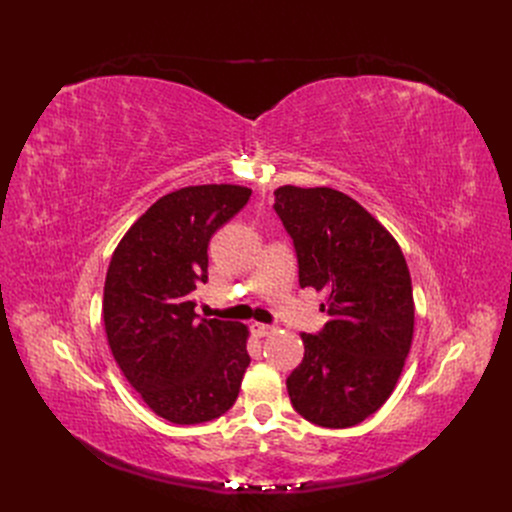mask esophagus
<instances>
[{
  "label": "esophagus",
  "instance_id": "34e87169",
  "mask_svg": "<svg viewBox=\"0 0 512 512\" xmlns=\"http://www.w3.org/2000/svg\"><path fill=\"white\" fill-rule=\"evenodd\" d=\"M253 332L257 336H270L272 332H276V326H270V324H253Z\"/></svg>",
  "mask_w": 512,
  "mask_h": 512
}]
</instances>
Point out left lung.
Masks as SVG:
<instances>
[{"mask_svg":"<svg viewBox=\"0 0 512 512\" xmlns=\"http://www.w3.org/2000/svg\"><path fill=\"white\" fill-rule=\"evenodd\" d=\"M274 209L292 238L301 288L326 292L330 321L301 334L305 357L288 380L294 411L351 427L392 394L411 351L415 305L398 242L355 199L328 186H280Z\"/></svg>","mask_w":512,"mask_h":512,"instance_id":"obj_1","label":"left lung"}]
</instances>
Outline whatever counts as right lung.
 <instances>
[{
	"label": "right lung",
	"mask_w": 512,
	"mask_h": 512,
	"mask_svg": "<svg viewBox=\"0 0 512 512\" xmlns=\"http://www.w3.org/2000/svg\"><path fill=\"white\" fill-rule=\"evenodd\" d=\"M251 188L186 186L155 201L112 255L103 321L124 378L159 417L195 425L224 415L238 396L247 326L197 319L193 292L207 282L213 232L247 205Z\"/></svg>",
	"instance_id": "1"
}]
</instances>
